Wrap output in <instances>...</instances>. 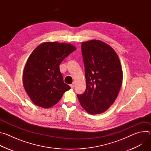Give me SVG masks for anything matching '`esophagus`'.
<instances>
[{
  "label": "esophagus",
  "mask_w": 151,
  "mask_h": 151,
  "mask_svg": "<svg viewBox=\"0 0 151 151\" xmlns=\"http://www.w3.org/2000/svg\"><path fill=\"white\" fill-rule=\"evenodd\" d=\"M70 87H71L72 88H74V87H75V82H73L72 84L70 85Z\"/></svg>",
  "instance_id": "1"
}]
</instances>
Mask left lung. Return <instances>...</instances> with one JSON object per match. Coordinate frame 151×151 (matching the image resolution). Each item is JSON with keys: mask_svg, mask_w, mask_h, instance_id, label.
<instances>
[{"mask_svg": "<svg viewBox=\"0 0 151 151\" xmlns=\"http://www.w3.org/2000/svg\"><path fill=\"white\" fill-rule=\"evenodd\" d=\"M81 50L87 85L85 92L77 96L86 112L100 114L114 103L121 88L120 61L114 49L101 40L83 42Z\"/></svg>", "mask_w": 151, "mask_h": 151, "instance_id": "obj_1", "label": "left lung"}]
</instances>
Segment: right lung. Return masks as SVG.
<instances>
[{
    "label": "right lung",
    "mask_w": 151,
    "mask_h": 151,
    "mask_svg": "<svg viewBox=\"0 0 151 151\" xmlns=\"http://www.w3.org/2000/svg\"><path fill=\"white\" fill-rule=\"evenodd\" d=\"M76 48L69 44L46 42L29 56L23 72V85L33 103L50 108L71 88L63 81L59 65Z\"/></svg>",
    "instance_id": "right-lung-1"
}]
</instances>
